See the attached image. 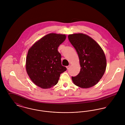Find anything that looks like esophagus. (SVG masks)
<instances>
[{"instance_id":"obj_1","label":"esophagus","mask_w":125,"mask_h":125,"mask_svg":"<svg viewBox=\"0 0 125 125\" xmlns=\"http://www.w3.org/2000/svg\"><path fill=\"white\" fill-rule=\"evenodd\" d=\"M70 65H68V66H66V68H67V69H69V68H70Z\"/></svg>"}]
</instances>
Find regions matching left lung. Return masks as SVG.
<instances>
[{
    "label": "left lung",
    "mask_w": 125,
    "mask_h": 125,
    "mask_svg": "<svg viewBox=\"0 0 125 125\" xmlns=\"http://www.w3.org/2000/svg\"><path fill=\"white\" fill-rule=\"evenodd\" d=\"M79 57L80 71L72 76L74 84L84 89L95 86L102 78L106 68L105 54L100 46L91 37L82 33L68 36Z\"/></svg>",
    "instance_id": "1"
}]
</instances>
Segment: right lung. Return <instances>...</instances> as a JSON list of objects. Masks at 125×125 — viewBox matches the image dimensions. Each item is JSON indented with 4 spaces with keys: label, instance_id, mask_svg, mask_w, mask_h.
<instances>
[{
    "label": "right lung",
    "instance_id": "right-lung-1",
    "mask_svg": "<svg viewBox=\"0 0 125 125\" xmlns=\"http://www.w3.org/2000/svg\"><path fill=\"white\" fill-rule=\"evenodd\" d=\"M65 35L51 33L42 37L29 49L26 59V70L36 86L46 89L56 85L60 74L67 68L62 65L58 48Z\"/></svg>",
    "mask_w": 125,
    "mask_h": 125
}]
</instances>
